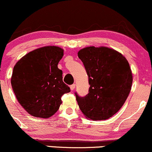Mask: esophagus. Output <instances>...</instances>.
<instances>
[{"instance_id":"esophagus-1","label":"esophagus","mask_w":152,"mask_h":152,"mask_svg":"<svg viewBox=\"0 0 152 152\" xmlns=\"http://www.w3.org/2000/svg\"><path fill=\"white\" fill-rule=\"evenodd\" d=\"M75 87H76V84H75V83H74V84H72V85H71V86H70V88H71V91L74 90Z\"/></svg>"}]
</instances>
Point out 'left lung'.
<instances>
[{
	"instance_id": "left-lung-1",
	"label": "left lung",
	"mask_w": 152,
	"mask_h": 152,
	"mask_svg": "<svg viewBox=\"0 0 152 152\" xmlns=\"http://www.w3.org/2000/svg\"><path fill=\"white\" fill-rule=\"evenodd\" d=\"M90 87L86 96L75 93L78 106L89 119L106 120L119 111L132 88V73L126 58L108 47L88 46L78 52Z\"/></svg>"
}]
</instances>
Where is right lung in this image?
<instances>
[{
  "label": "right lung",
  "instance_id": "add662e5",
  "mask_svg": "<svg viewBox=\"0 0 152 152\" xmlns=\"http://www.w3.org/2000/svg\"><path fill=\"white\" fill-rule=\"evenodd\" d=\"M64 49L44 46L29 52L15 64L11 86L23 109L35 117L47 118L58 111L61 96L70 92L58 64Z\"/></svg>",
  "mask_w": 152,
  "mask_h": 152
}]
</instances>
